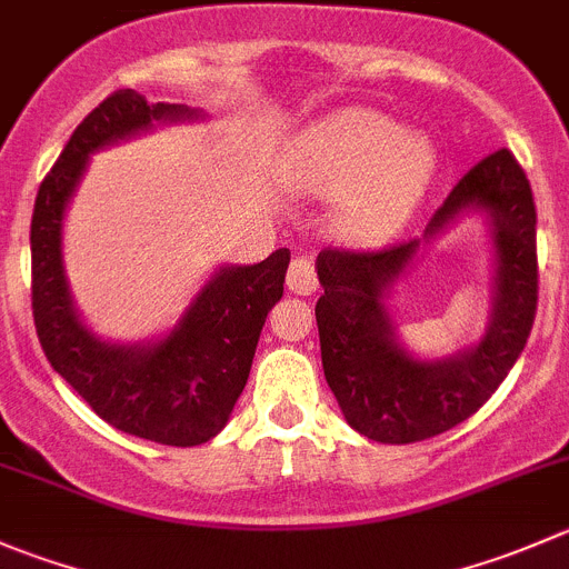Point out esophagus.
Returning <instances> with one entry per match:
<instances>
[{"label":"esophagus","mask_w":569,"mask_h":569,"mask_svg":"<svg viewBox=\"0 0 569 569\" xmlns=\"http://www.w3.org/2000/svg\"><path fill=\"white\" fill-rule=\"evenodd\" d=\"M286 286H289V291H295V295H313V291L319 289L317 283V272H313V263L308 261V258H291L289 263V274H286Z\"/></svg>","instance_id":"1"}]
</instances>
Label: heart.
<instances>
[{
    "label": "heart",
    "mask_w": 569,
    "mask_h": 569,
    "mask_svg": "<svg viewBox=\"0 0 569 569\" xmlns=\"http://www.w3.org/2000/svg\"><path fill=\"white\" fill-rule=\"evenodd\" d=\"M433 178V147L400 121L347 108L291 141L286 180L317 197H339L336 233L375 244L395 233Z\"/></svg>",
    "instance_id": "1"
}]
</instances>
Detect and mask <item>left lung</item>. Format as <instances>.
<instances>
[{
    "label": "left lung",
    "instance_id": "left-lung-1",
    "mask_svg": "<svg viewBox=\"0 0 569 569\" xmlns=\"http://www.w3.org/2000/svg\"><path fill=\"white\" fill-rule=\"evenodd\" d=\"M467 216L488 228L493 306L485 333L448 357H419L393 322V286L416 258ZM317 302L322 369L347 425L383 445L450 431L495 395L520 358L537 313V208L509 150L459 180L422 236L372 252L322 250Z\"/></svg>",
    "mask_w": 569,
    "mask_h": 569
}]
</instances>
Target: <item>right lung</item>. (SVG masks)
<instances>
[{"instance_id": "right-lung-1", "label": "right lung", "mask_w": 569, "mask_h": 569, "mask_svg": "<svg viewBox=\"0 0 569 569\" xmlns=\"http://www.w3.org/2000/svg\"><path fill=\"white\" fill-rule=\"evenodd\" d=\"M208 119L183 102L150 104L132 88L110 93L71 132L43 178L30 224L32 317L54 372L116 431L194 448L228 425L250 378L267 313L283 297L289 250L261 263H219L178 322L141 341H113L82 319L63 261V228L93 152L161 124Z\"/></svg>"}]
</instances>
